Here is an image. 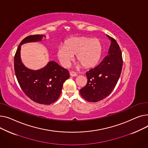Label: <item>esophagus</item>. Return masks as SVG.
Instances as JSON below:
<instances>
[{
  "label": "esophagus",
  "instance_id": "1",
  "mask_svg": "<svg viewBox=\"0 0 148 148\" xmlns=\"http://www.w3.org/2000/svg\"><path fill=\"white\" fill-rule=\"evenodd\" d=\"M69 75L71 77H77V73H75V72H73V71H71L69 73Z\"/></svg>",
  "mask_w": 148,
  "mask_h": 148
}]
</instances>
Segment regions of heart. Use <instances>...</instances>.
Here are the masks:
<instances>
[{
  "mask_svg": "<svg viewBox=\"0 0 148 148\" xmlns=\"http://www.w3.org/2000/svg\"><path fill=\"white\" fill-rule=\"evenodd\" d=\"M103 47L98 39L86 36L73 37L66 40L56 51L57 58L64 67H66L75 54V59L86 69L95 67L101 58Z\"/></svg>",
  "mask_w": 148,
  "mask_h": 148,
  "instance_id": "heart-1",
  "label": "heart"
}]
</instances>
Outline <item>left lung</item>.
<instances>
[{
  "instance_id": "left-lung-1",
  "label": "left lung",
  "mask_w": 148,
  "mask_h": 148,
  "mask_svg": "<svg viewBox=\"0 0 148 148\" xmlns=\"http://www.w3.org/2000/svg\"><path fill=\"white\" fill-rule=\"evenodd\" d=\"M107 36L111 42L107 55L97 66L86 73L87 84L80 90L82 97L89 102L96 103L109 95L122 71L123 61L119 46L114 39Z\"/></svg>"
}]
</instances>
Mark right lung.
I'll return each mask as SVG.
<instances>
[{
    "mask_svg": "<svg viewBox=\"0 0 148 148\" xmlns=\"http://www.w3.org/2000/svg\"><path fill=\"white\" fill-rule=\"evenodd\" d=\"M43 37L45 36L30 35L20 42L14 57V70L25 94L35 103L49 105L59 98L64 83L69 77L68 71L53 60L41 69H31L23 64L20 55L22 45L41 41Z\"/></svg>",
    "mask_w": 148,
    "mask_h": 148,
    "instance_id": "1",
    "label": "right lung"
}]
</instances>
